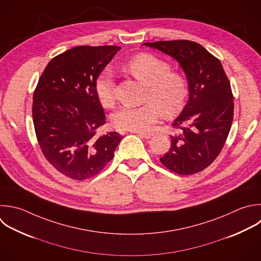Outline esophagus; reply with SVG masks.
I'll list each match as a JSON object with an SVG mask.
<instances>
[{
    "mask_svg": "<svg viewBox=\"0 0 261 261\" xmlns=\"http://www.w3.org/2000/svg\"><path fill=\"white\" fill-rule=\"evenodd\" d=\"M135 134H138L140 137L145 138V139H151L153 137V134L151 133H146V132H134Z\"/></svg>",
    "mask_w": 261,
    "mask_h": 261,
    "instance_id": "1",
    "label": "esophagus"
}]
</instances>
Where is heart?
Segmentation results:
<instances>
[{"instance_id": "obj_1", "label": "heart", "mask_w": 261, "mask_h": 261, "mask_svg": "<svg viewBox=\"0 0 261 261\" xmlns=\"http://www.w3.org/2000/svg\"><path fill=\"white\" fill-rule=\"evenodd\" d=\"M124 70L148 86L147 103L141 106L120 108L112 118L114 126L129 132H144L156 123L164 113L171 117L185 107L190 87L188 80L180 73L170 72V65L148 53L134 56L123 66ZM95 93L103 107L114 104V74L110 68L103 69L95 81Z\"/></svg>"}]
</instances>
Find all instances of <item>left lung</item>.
<instances>
[{
	"label": "left lung",
	"instance_id": "left-lung-1",
	"mask_svg": "<svg viewBox=\"0 0 261 261\" xmlns=\"http://www.w3.org/2000/svg\"><path fill=\"white\" fill-rule=\"evenodd\" d=\"M144 45L178 61L190 87L189 101L172 123L177 132L170 137L171 147L160 162L180 175L200 172L219 155L231 126L233 99L229 81L219 59L198 43L176 40Z\"/></svg>",
	"mask_w": 261,
	"mask_h": 261
}]
</instances>
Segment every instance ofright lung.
<instances>
[{"label": "right lung", "instance_id": "right-lung-1", "mask_svg": "<svg viewBox=\"0 0 261 261\" xmlns=\"http://www.w3.org/2000/svg\"><path fill=\"white\" fill-rule=\"evenodd\" d=\"M115 46H79L54 57L34 92L33 119L48 162L65 176L84 180L98 174L114 157L122 136H99L106 123L95 81L120 50Z\"/></svg>", "mask_w": 261, "mask_h": 261}]
</instances>
